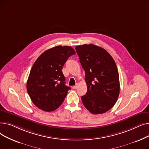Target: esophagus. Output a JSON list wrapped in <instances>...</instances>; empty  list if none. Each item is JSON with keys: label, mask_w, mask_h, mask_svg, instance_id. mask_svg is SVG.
Listing matches in <instances>:
<instances>
[{"label": "esophagus", "mask_w": 149, "mask_h": 149, "mask_svg": "<svg viewBox=\"0 0 149 149\" xmlns=\"http://www.w3.org/2000/svg\"><path fill=\"white\" fill-rule=\"evenodd\" d=\"M77 87H78V84H76V85L74 86H73V88H74V89H76L77 88Z\"/></svg>", "instance_id": "esophagus-1"}]
</instances>
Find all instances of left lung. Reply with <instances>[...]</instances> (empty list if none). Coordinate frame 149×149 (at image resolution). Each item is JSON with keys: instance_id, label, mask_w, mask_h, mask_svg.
<instances>
[{"instance_id": "8db88e82", "label": "left lung", "mask_w": 149, "mask_h": 149, "mask_svg": "<svg viewBox=\"0 0 149 149\" xmlns=\"http://www.w3.org/2000/svg\"><path fill=\"white\" fill-rule=\"evenodd\" d=\"M75 49L85 71L88 91L81 97L84 107L93 114H101L115 105L120 93L119 74L107 51L95 45L77 46Z\"/></svg>"}]
</instances>
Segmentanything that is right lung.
Instances as JSON below:
<instances>
[{
	"instance_id": "1",
	"label": "right lung",
	"mask_w": 149,
	"mask_h": 149,
	"mask_svg": "<svg viewBox=\"0 0 149 149\" xmlns=\"http://www.w3.org/2000/svg\"><path fill=\"white\" fill-rule=\"evenodd\" d=\"M75 54L69 46H57L43 52L31 69L26 89L31 101L46 112L57 109L63 102L70 87L65 85L63 66Z\"/></svg>"
}]
</instances>
